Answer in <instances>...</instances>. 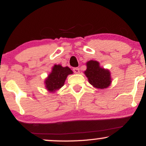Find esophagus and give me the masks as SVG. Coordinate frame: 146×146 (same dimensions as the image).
Returning a JSON list of instances; mask_svg holds the SVG:
<instances>
[{
	"instance_id": "34e87169",
	"label": "esophagus",
	"mask_w": 146,
	"mask_h": 146,
	"mask_svg": "<svg viewBox=\"0 0 146 146\" xmlns=\"http://www.w3.org/2000/svg\"><path fill=\"white\" fill-rule=\"evenodd\" d=\"M73 70V72H74L75 73H80V68H79L78 67L74 68Z\"/></svg>"
}]
</instances>
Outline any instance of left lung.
Listing matches in <instances>:
<instances>
[{
	"label": "left lung",
	"mask_w": 146,
	"mask_h": 146,
	"mask_svg": "<svg viewBox=\"0 0 146 146\" xmlns=\"http://www.w3.org/2000/svg\"><path fill=\"white\" fill-rule=\"evenodd\" d=\"M87 68L85 75L88 78V82L95 88H107L111 83L109 71L100 66L98 62L90 60L86 63Z\"/></svg>",
	"instance_id": "obj_1"
}]
</instances>
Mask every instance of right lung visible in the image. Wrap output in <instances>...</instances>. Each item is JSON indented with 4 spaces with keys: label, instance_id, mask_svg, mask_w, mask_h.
Wrapping results in <instances>:
<instances>
[{
    "label": "right lung",
    "instance_id": "right-lung-1",
    "mask_svg": "<svg viewBox=\"0 0 146 146\" xmlns=\"http://www.w3.org/2000/svg\"><path fill=\"white\" fill-rule=\"evenodd\" d=\"M73 71L67 66L62 67L61 65H55L52 72L45 81L46 88L49 91H55L63 86L68 75L72 74Z\"/></svg>",
    "mask_w": 146,
    "mask_h": 146
}]
</instances>
